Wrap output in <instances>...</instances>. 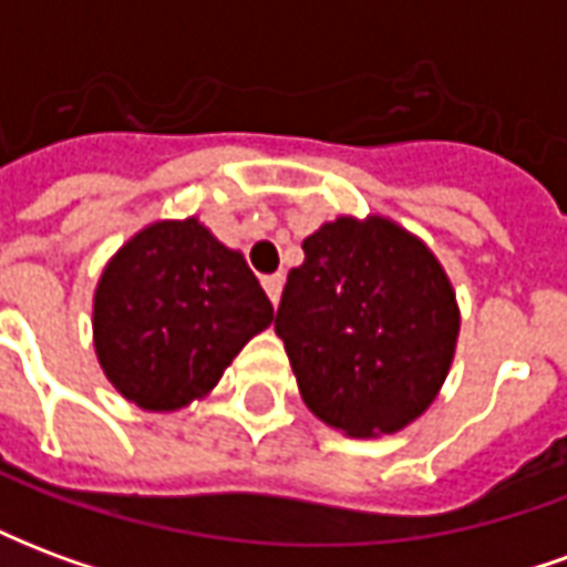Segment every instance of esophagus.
<instances>
[{
  "label": "esophagus",
  "instance_id": "obj_1",
  "mask_svg": "<svg viewBox=\"0 0 567 567\" xmlns=\"http://www.w3.org/2000/svg\"><path fill=\"white\" fill-rule=\"evenodd\" d=\"M282 285H285L282 272L264 276V291H267V297L272 300V307H276V303H279V297H282Z\"/></svg>",
  "mask_w": 567,
  "mask_h": 567
}]
</instances>
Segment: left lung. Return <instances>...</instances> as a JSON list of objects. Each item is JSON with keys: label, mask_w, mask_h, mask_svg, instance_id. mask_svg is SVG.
<instances>
[{"label": "left lung", "mask_w": 567, "mask_h": 567, "mask_svg": "<svg viewBox=\"0 0 567 567\" xmlns=\"http://www.w3.org/2000/svg\"><path fill=\"white\" fill-rule=\"evenodd\" d=\"M276 333L303 404L349 437L394 434L434 401L458 340L446 272L389 218H337L303 239Z\"/></svg>", "instance_id": "left-lung-1"}]
</instances>
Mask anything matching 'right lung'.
<instances>
[{"label":"right lung","instance_id":"add662e5","mask_svg":"<svg viewBox=\"0 0 567 567\" xmlns=\"http://www.w3.org/2000/svg\"><path fill=\"white\" fill-rule=\"evenodd\" d=\"M270 321V300L246 258L197 218L140 230L109 260L93 297V346L105 377L154 413L212 392Z\"/></svg>","mask_w":567,"mask_h":567}]
</instances>
